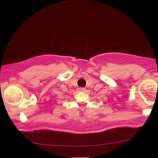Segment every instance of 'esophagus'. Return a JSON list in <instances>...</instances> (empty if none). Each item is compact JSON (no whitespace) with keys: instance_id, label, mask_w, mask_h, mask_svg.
Here are the masks:
<instances>
[{"instance_id":"obj_1","label":"esophagus","mask_w":158,"mask_h":158,"mask_svg":"<svg viewBox=\"0 0 158 158\" xmlns=\"http://www.w3.org/2000/svg\"><path fill=\"white\" fill-rule=\"evenodd\" d=\"M79 91H80V92H85V89L84 88H80Z\"/></svg>"}]
</instances>
